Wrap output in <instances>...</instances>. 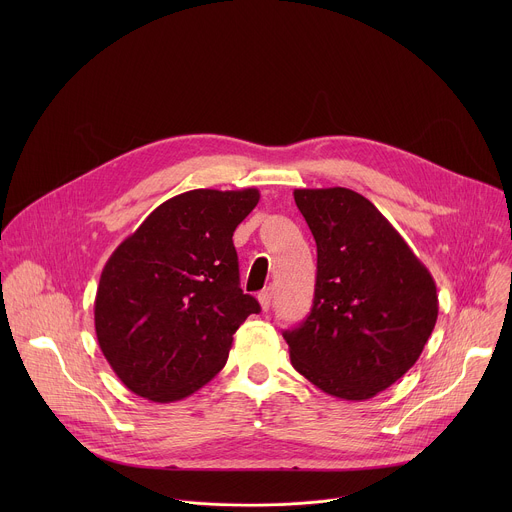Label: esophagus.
Segmentation results:
<instances>
[{
	"label": "esophagus",
	"mask_w": 512,
	"mask_h": 512,
	"mask_svg": "<svg viewBox=\"0 0 512 512\" xmlns=\"http://www.w3.org/2000/svg\"><path fill=\"white\" fill-rule=\"evenodd\" d=\"M271 298H273V289H271V287H267V289L259 291L257 300H259V304H261V310H263V312H267V310H269V306H271Z\"/></svg>",
	"instance_id": "34e87169"
}]
</instances>
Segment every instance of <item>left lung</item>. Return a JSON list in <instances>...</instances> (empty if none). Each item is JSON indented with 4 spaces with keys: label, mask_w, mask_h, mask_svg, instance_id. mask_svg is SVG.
<instances>
[{
    "label": "left lung",
    "mask_w": 512,
    "mask_h": 512,
    "mask_svg": "<svg viewBox=\"0 0 512 512\" xmlns=\"http://www.w3.org/2000/svg\"><path fill=\"white\" fill-rule=\"evenodd\" d=\"M318 247L310 316L283 332L294 369L320 391L367 401L399 381L437 320V289L405 239L362 194L298 188Z\"/></svg>",
    "instance_id": "8db88e82"
}]
</instances>
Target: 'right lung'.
I'll return each instance as SVG.
<instances>
[{
  "mask_svg": "<svg viewBox=\"0 0 512 512\" xmlns=\"http://www.w3.org/2000/svg\"><path fill=\"white\" fill-rule=\"evenodd\" d=\"M257 202V188L178 194L105 263L95 332L111 369L135 395L180 401L227 364L233 334L261 310L239 287L233 245Z\"/></svg>",
  "mask_w": 512,
  "mask_h": 512,
  "instance_id": "obj_1",
  "label": "right lung"
}]
</instances>
